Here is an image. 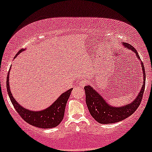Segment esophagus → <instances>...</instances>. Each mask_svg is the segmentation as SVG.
Masks as SVG:
<instances>
[{"label":"esophagus","mask_w":152,"mask_h":152,"mask_svg":"<svg viewBox=\"0 0 152 152\" xmlns=\"http://www.w3.org/2000/svg\"><path fill=\"white\" fill-rule=\"evenodd\" d=\"M86 84V82L85 81H83V80L80 81L79 83H78V85H79L81 87H83Z\"/></svg>","instance_id":"1"}]
</instances>
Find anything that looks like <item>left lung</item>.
Instances as JSON below:
<instances>
[{
	"label": "left lung",
	"instance_id": "left-lung-1",
	"mask_svg": "<svg viewBox=\"0 0 152 152\" xmlns=\"http://www.w3.org/2000/svg\"><path fill=\"white\" fill-rule=\"evenodd\" d=\"M125 48H128L136 54V56L140 61L141 66H142L143 73V81L142 86L141 88L140 91L134 99L133 102L129 104H126L121 106H113L108 103L103 98L100 94L98 93L93 87L89 85L84 87L85 94H86V102L87 107L91 115L94 119L100 124H114L116 122L121 121L125 119L134 113L140 105L141 102L142 100L143 94H144V88H145V80L146 74L144 71V67L143 62L141 61L140 57L138 55V52L133 46L127 43H121Z\"/></svg>",
	"mask_w": 152,
	"mask_h": 152
}]
</instances>
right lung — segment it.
I'll list each match as a JSON object with an SVG mask.
<instances>
[{"label":"right lung","mask_w":152,"mask_h":152,"mask_svg":"<svg viewBox=\"0 0 152 152\" xmlns=\"http://www.w3.org/2000/svg\"><path fill=\"white\" fill-rule=\"evenodd\" d=\"M23 50L24 49L19 50L15 56ZM9 74L10 73L8 72L6 80L7 91L12 104L20 117L29 124L38 128L50 129L58 126L64 118L66 103L70 96L73 88H70L61 94L60 96L46 109L41 111H31L19 104V103L13 96V94L10 89Z\"/></svg>","instance_id":"obj_1"}]
</instances>
